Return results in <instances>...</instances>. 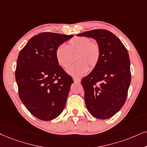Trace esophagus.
<instances>
[{"label": "esophagus", "mask_w": 147, "mask_h": 147, "mask_svg": "<svg viewBox=\"0 0 147 147\" xmlns=\"http://www.w3.org/2000/svg\"><path fill=\"white\" fill-rule=\"evenodd\" d=\"M73 81L75 83H78V82H80L81 81V80H80V79H77V78H73Z\"/></svg>", "instance_id": "34e87169"}]
</instances>
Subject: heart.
<instances>
[{
	"instance_id": "obj_1",
	"label": "heart",
	"mask_w": 147,
	"mask_h": 147,
	"mask_svg": "<svg viewBox=\"0 0 147 147\" xmlns=\"http://www.w3.org/2000/svg\"><path fill=\"white\" fill-rule=\"evenodd\" d=\"M75 61L68 72L75 78L85 75L89 69L93 70L99 62L101 50L98 42L91 40L87 36H77L68 42L66 45H61L55 49L57 62L61 67L67 69L71 64L72 55H75Z\"/></svg>"
}]
</instances>
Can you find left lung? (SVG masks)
Listing matches in <instances>:
<instances>
[{
  "instance_id": "1",
  "label": "left lung",
  "mask_w": 147,
  "mask_h": 147,
  "mask_svg": "<svg viewBox=\"0 0 147 147\" xmlns=\"http://www.w3.org/2000/svg\"><path fill=\"white\" fill-rule=\"evenodd\" d=\"M77 35L92 37L100 47L99 62L81 83L89 112L100 119H109L121 109L127 98L131 81L127 50L117 37L107 30H93Z\"/></svg>"
}]
</instances>
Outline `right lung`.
Segmentation results:
<instances>
[{"label": "right lung", "instance_id": "obj_1", "mask_svg": "<svg viewBox=\"0 0 147 147\" xmlns=\"http://www.w3.org/2000/svg\"><path fill=\"white\" fill-rule=\"evenodd\" d=\"M73 36L53 32L35 35L20 51L16 79L20 100L30 113L43 121L64 110L72 78L59 66L56 48Z\"/></svg>", "mask_w": 147, "mask_h": 147}]
</instances>
